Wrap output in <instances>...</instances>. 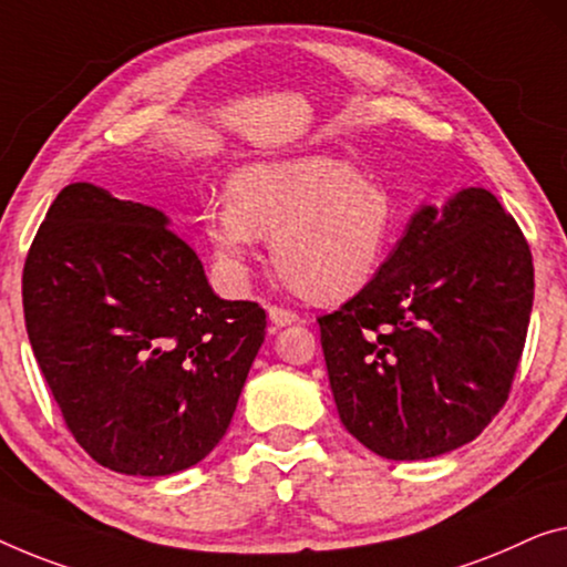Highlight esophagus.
Segmentation results:
<instances>
[{
    "label": "esophagus",
    "mask_w": 567,
    "mask_h": 567,
    "mask_svg": "<svg viewBox=\"0 0 567 567\" xmlns=\"http://www.w3.org/2000/svg\"><path fill=\"white\" fill-rule=\"evenodd\" d=\"M269 320H272L275 326H290V323H298V312L290 310V308H280V306H269Z\"/></svg>",
    "instance_id": "1"
}]
</instances>
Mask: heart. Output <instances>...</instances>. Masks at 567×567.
Masks as SVG:
<instances>
[{
  "label": "heart",
  "mask_w": 567,
  "mask_h": 567,
  "mask_svg": "<svg viewBox=\"0 0 567 567\" xmlns=\"http://www.w3.org/2000/svg\"><path fill=\"white\" fill-rule=\"evenodd\" d=\"M226 280L244 282L261 236H272L282 280L302 298L338 302L364 290L390 257L396 214L390 193L328 155L241 167L229 200L203 218Z\"/></svg>",
  "instance_id": "heart-1"
}]
</instances>
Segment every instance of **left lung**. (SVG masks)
I'll return each instance as SVG.
<instances>
[{
  "label": "left lung",
  "mask_w": 567,
  "mask_h": 567,
  "mask_svg": "<svg viewBox=\"0 0 567 567\" xmlns=\"http://www.w3.org/2000/svg\"><path fill=\"white\" fill-rule=\"evenodd\" d=\"M532 298L529 244L496 196L422 206L374 282L318 318L343 427L390 461L471 443L509 396Z\"/></svg>",
  "instance_id": "obj_1"
}]
</instances>
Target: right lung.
<instances>
[{"label":"right lung","instance_id":"add662e5","mask_svg":"<svg viewBox=\"0 0 567 567\" xmlns=\"http://www.w3.org/2000/svg\"><path fill=\"white\" fill-rule=\"evenodd\" d=\"M163 210L91 183L58 193L22 269L38 367L65 427L101 466L171 476L234 417L267 316L221 300Z\"/></svg>","mask_w":567,"mask_h":567}]
</instances>
